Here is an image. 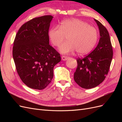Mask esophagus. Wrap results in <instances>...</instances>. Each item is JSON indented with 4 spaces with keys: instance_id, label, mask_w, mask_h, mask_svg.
Wrapping results in <instances>:
<instances>
[{
    "instance_id": "34e87169",
    "label": "esophagus",
    "mask_w": 122,
    "mask_h": 122,
    "mask_svg": "<svg viewBox=\"0 0 122 122\" xmlns=\"http://www.w3.org/2000/svg\"><path fill=\"white\" fill-rule=\"evenodd\" d=\"M68 58H69V57L67 56H61L62 60H63V61H66Z\"/></svg>"
}]
</instances>
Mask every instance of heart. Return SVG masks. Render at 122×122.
<instances>
[{
    "label": "heart",
    "mask_w": 122,
    "mask_h": 122,
    "mask_svg": "<svg viewBox=\"0 0 122 122\" xmlns=\"http://www.w3.org/2000/svg\"><path fill=\"white\" fill-rule=\"evenodd\" d=\"M49 36L52 44L57 47L67 37L68 42L62 44L60 48L62 53L68 54L76 50L78 53L84 54L91 51L95 45L98 31L85 22L74 19L64 21L61 27L51 28Z\"/></svg>",
    "instance_id": "1"
}]
</instances>
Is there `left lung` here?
I'll return each mask as SVG.
<instances>
[{"label":"left lung","mask_w":122,"mask_h":122,"mask_svg":"<svg viewBox=\"0 0 122 122\" xmlns=\"http://www.w3.org/2000/svg\"><path fill=\"white\" fill-rule=\"evenodd\" d=\"M94 20L100 31L99 43L89 54L76 59L77 67L74 74L76 83L86 89L97 86L104 81L113 56L112 47L107 30L99 21Z\"/></svg>","instance_id":"8db88e82"}]
</instances>
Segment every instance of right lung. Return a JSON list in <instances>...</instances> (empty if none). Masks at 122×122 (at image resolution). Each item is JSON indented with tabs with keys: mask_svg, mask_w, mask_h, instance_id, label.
Wrapping results in <instances>:
<instances>
[{
	"mask_svg": "<svg viewBox=\"0 0 122 122\" xmlns=\"http://www.w3.org/2000/svg\"><path fill=\"white\" fill-rule=\"evenodd\" d=\"M53 17L35 18L21 26L14 40L13 56L18 74L31 88L41 90L53 77V68L60 54L49 45L48 35Z\"/></svg>",
	"mask_w": 122,
	"mask_h": 122,
	"instance_id": "add662e5",
	"label": "right lung"
}]
</instances>
